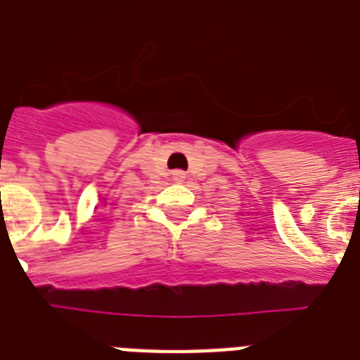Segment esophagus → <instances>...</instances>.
<instances>
[{"mask_svg":"<svg viewBox=\"0 0 360 360\" xmlns=\"http://www.w3.org/2000/svg\"><path fill=\"white\" fill-rule=\"evenodd\" d=\"M183 177H185V174H183V172H174V179L175 181H181Z\"/></svg>","mask_w":360,"mask_h":360,"instance_id":"obj_1","label":"esophagus"}]
</instances>
